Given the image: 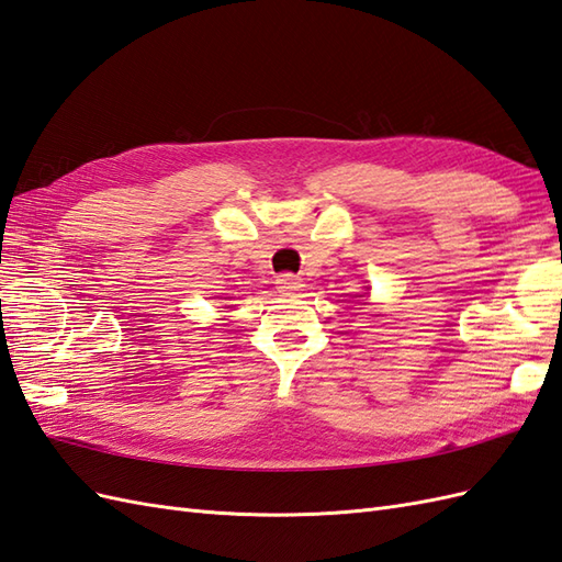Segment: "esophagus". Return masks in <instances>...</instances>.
<instances>
[{"mask_svg": "<svg viewBox=\"0 0 562 562\" xmlns=\"http://www.w3.org/2000/svg\"><path fill=\"white\" fill-rule=\"evenodd\" d=\"M277 288H279V293L291 295V293H300L302 288H305V283H302V279L295 274H281L277 279Z\"/></svg>", "mask_w": 562, "mask_h": 562, "instance_id": "1", "label": "esophagus"}]
</instances>
